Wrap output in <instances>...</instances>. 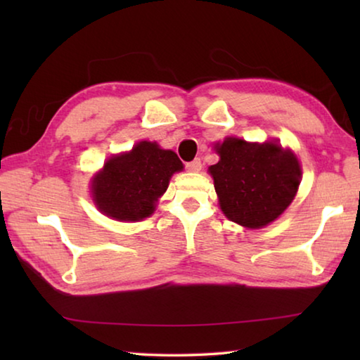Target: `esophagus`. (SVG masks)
I'll use <instances>...</instances> for the list:
<instances>
[{"label":"esophagus","instance_id":"1","mask_svg":"<svg viewBox=\"0 0 360 360\" xmlns=\"http://www.w3.org/2000/svg\"><path fill=\"white\" fill-rule=\"evenodd\" d=\"M186 168H187V172L198 173L200 169H202V162H200V158H195V160L186 163Z\"/></svg>","mask_w":360,"mask_h":360}]
</instances>
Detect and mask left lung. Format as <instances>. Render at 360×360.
Masks as SVG:
<instances>
[{
  "label": "left lung",
  "instance_id": "obj_1",
  "mask_svg": "<svg viewBox=\"0 0 360 360\" xmlns=\"http://www.w3.org/2000/svg\"><path fill=\"white\" fill-rule=\"evenodd\" d=\"M210 167L221 210L230 221L259 229L283 214L294 200L302 169L290 150L276 143L249 144L227 138Z\"/></svg>",
  "mask_w": 360,
  "mask_h": 360
}]
</instances>
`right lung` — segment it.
<instances>
[{"label":"right lung","instance_id":"obj_1","mask_svg":"<svg viewBox=\"0 0 360 360\" xmlns=\"http://www.w3.org/2000/svg\"><path fill=\"white\" fill-rule=\"evenodd\" d=\"M182 162L173 150L141 141L129 154L106 162L94 179L92 192L100 211L115 221H141L155 210V202L167 191L173 173Z\"/></svg>","mask_w":360,"mask_h":360}]
</instances>
